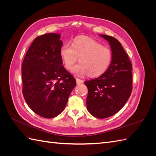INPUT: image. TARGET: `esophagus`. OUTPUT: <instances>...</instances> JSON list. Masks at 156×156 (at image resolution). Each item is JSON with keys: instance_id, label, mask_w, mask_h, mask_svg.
Returning a JSON list of instances; mask_svg holds the SVG:
<instances>
[{"instance_id": "34e87169", "label": "esophagus", "mask_w": 156, "mask_h": 156, "mask_svg": "<svg viewBox=\"0 0 156 156\" xmlns=\"http://www.w3.org/2000/svg\"><path fill=\"white\" fill-rule=\"evenodd\" d=\"M76 83H77V84H81V83H83V80L76 78Z\"/></svg>"}]
</instances>
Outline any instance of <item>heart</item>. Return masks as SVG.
Segmentation results:
<instances>
[{"label":"heart","mask_w":156,"mask_h":156,"mask_svg":"<svg viewBox=\"0 0 156 156\" xmlns=\"http://www.w3.org/2000/svg\"><path fill=\"white\" fill-rule=\"evenodd\" d=\"M60 56L64 66L72 68L79 58L80 63L72 69V72L79 77L88 74L89 77L100 76L109 66L112 60L110 49L92 38L77 37L73 44H64L60 49Z\"/></svg>","instance_id":"obj_1"}]
</instances>
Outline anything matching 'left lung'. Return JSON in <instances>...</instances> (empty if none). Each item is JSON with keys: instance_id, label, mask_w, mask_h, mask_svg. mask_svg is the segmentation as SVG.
Returning a JSON list of instances; mask_svg holds the SVG:
<instances>
[{"instance_id": "1", "label": "left lung", "mask_w": 156, "mask_h": 156, "mask_svg": "<svg viewBox=\"0 0 156 156\" xmlns=\"http://www.w3.org/2000/svg\"><path fill=\"white\" fill-rule=\"evenodd\" d=\"M100 36L110 45L112 60L106 72L84 82L88 88L87 107L98 119L115 115L124 106L132 91V65L119 41L105 34Z\"/></svg>"}]
</instances>
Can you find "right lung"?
<instances>
[{
  "label": "right lung",
  "instance_id": "right-lung-1",
  "mask_svg": "<svg viewBox=\"0 0 156 156\" xmlns=\"http://www.w3.org/2000/svg\"><path fill=\"white\" fill-rule=\"evenodd\" d=\"M60 34L48 33L36 37L22 64L23 94L36 114L46 119L63 111L76 85L62 66Z\"/></svg>",
  "mask_w": 156,
  "mask_h": 156
}]
</instances>
